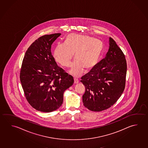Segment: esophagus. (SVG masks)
Listing matches in <instances>:
<instances>
[{
	"label": "esophagus",
	"instance_id": "obj_1",
	"mask_svg": "<svg viewBox=\"0 0 148 148\" xmlns=\"http://www.w3.org/2000/svg\"><path fill=\"white\" fill-rule=\"evenodd\" d=\"M74 83L75 84H77V83H78V79L77 78L74 77Z\"/></svg>",
	"mask_w": 148,
	"mask_h": 148
}]
</instances>
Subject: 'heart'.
<instances>
[{"instance_id":"heart-1","label":"heart","mask_w":148,"mask_h":148,"mask_svg":"<svg viewBox=\"0 0 148 148\" xmlns=\"http://www.w3.org/2000/svg\"><path fill=\"white\" fill-rule=\"evenodd\" d=\"M102 42L92 37L70 33L65 37L64 43H58L53 51L55 60L61 64L69 65L73 53L76 59L70 64V73L80 75L83 69L90 70L99 62L103 50Z\"/></svg>"}]
</instances>
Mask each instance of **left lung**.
I'll return each instance as SVG.
<instances>
[{"mask_svg": "<svg viewBox=\"0 0 148 148\" xmlns=\"http://www.w3.org/2000/svg\"><path fill=\"white\" fill-rule=\"evenodd\" d=\"M127 63L122 50L111 37L106 57L83 76L80 82L85 87L84 106L92 111L109 109L124 90Z\"/></svg>", "mask_w": 148, "mask_h": 148, "instance_id": "8db88e82", "label": "left lung"}]
</instances>
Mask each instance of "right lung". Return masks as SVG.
<instances>
[{
	"label": "right lung",
	"instance_id": "1",
	"mask_svg": "<svg viewBox=\"0 0 148 148\" xmlns=\"http://www.w3.org/2000/svg\"><path fill=\"white\" fill-rule=\"evenodd\" d=\"M61 35L39 37L24 57L20 75L21 85L27 101L39 111L51 112L59 109L64 91L74 83L73 77L58 66L51 54V45Z\"/></svg>",
	"mask_w": 148,
	"mask_h": 148
}]
</instances>
